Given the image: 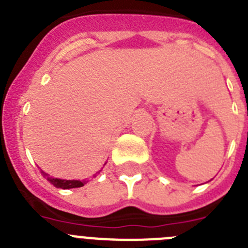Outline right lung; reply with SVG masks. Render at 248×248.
<instances>
[{"instance_id": "right-lung-1", "label": "right lung", "mask_w": 248, "mask_h": 248, "mask_svg": "<svg viewBox=\"0 0 248 248\" xmlns=\"http://www.w3.org/2000/svg\"><path fill=\"white\" fill-rule=\"evenodd\" d=\"M43 176H47L46 172H43ZM47 180L49 181L50 184H53L56 187H61V189H73V187H82V186L85 185L87 181L83 180H62V179H54V177L47 176Z\"/></svg>"}]
</instances>
